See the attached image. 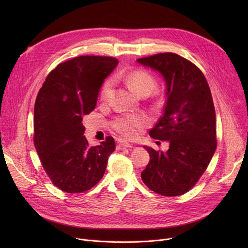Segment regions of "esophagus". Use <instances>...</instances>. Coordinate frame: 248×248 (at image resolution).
<instances>
[{"mask_svg": "<svg viewBox=\"0 0 248 248\" xmlns=\"http://www.w3.org/2000/svg\"><path fill=\"white\" fill-rule=\"evenodd\" d=\"M131 147H132V144H129V142H126V141L121 140H117L116 148L119 150H123V149H125V148H131Z\"/></svg>", "mask_w": 248, "mask_h": 248, "instance_id": "esophagus-1", "label": "esophagus"}]
</instances>
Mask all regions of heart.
I'll list each match as a JSON object with an SVG mask.
<instances>
[{
	"label": "heart",
	"instance_id": "obj_1",
	"mask_svg": "<svg viewBox=\"0 0 248 248\" xmlns=\"http://www.w3.org/2000/svg\"><path fill=\"white\" fill-rule=\"evenodd\" d=\"M124 79L135 87L141 95L150 94L155 89V77L145 70H134L126 75H121ZM114 93V84L112 79H108L103 83L100 90V100L108 103L111 100ZM150 124L148 117L144 114H124L116 117L111 122V127L119 133L123 138L136 139L140 132Z\"/></svg>",
	"mask_w": 248,
	"mask_h": 248
}]
</instances>
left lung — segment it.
I'll return each mask as SVG.
<instances>
[{"label": "left lung", "mask_w": 248, "mask_h": 248, "mask_svg": "<svg viewBox=\"0 0 248 248\" xmlns=\"http://www.w3.org/2000/svg\"><path fill=\"white\" fill-rule=\"evenodd\" d=\"M137 61L164 78V113L150 136L170 141L166 153L144 147L150 162L140 177L152 191L167 197L179 196L196 185L217 147L211 91L202 71L178 54L167 52Z\"/></svg>", "instance_id": "obj_1"}]
</instances>
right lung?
Returning <instances> with one entry per match:
<instances>
[{
	"instance_id": "1",
	"label": "right lung",
	"mask_w": 248,
	"mask_h": 248,
	"mask_svg": "<svg viewBox=\"0 0 248 248\" xmlns=\"http://www.w3.org/2000/svg\"><path fill=\"white\" fill-rule=\"evenodd\" d=\"M119 60L78 56L57 65L46 77L34 107V145L46 174L57 188L82 193L95 186L115 149L112 137L90 147L82 119L96 107L103 80Z\"/></svg>"
}]
</instances>
